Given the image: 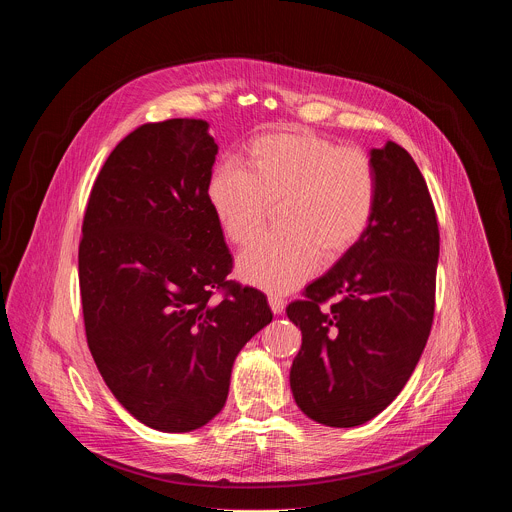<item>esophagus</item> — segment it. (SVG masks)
I'll list each match as a JSON object with an SVG mask.
<instances>
[{"instance_id":"34e87169","label":"esophagus","mask_w":512,"mask_h":512,"mask_svg":"<svg viewBox=\"0 0 512 512\" xmlns=\"http://www.w3.org/2000/svg\"><path fill=\"white\" fill-rule=\"evenodd\" d=\"M269 308L273 314H281L285 308V300L281 296H269Z\"/></svg>"}]
</instances>
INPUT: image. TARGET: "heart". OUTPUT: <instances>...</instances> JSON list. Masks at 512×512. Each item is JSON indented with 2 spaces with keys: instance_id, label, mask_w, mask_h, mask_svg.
Segmentation results:
<instances>
[{
  "instance_id": "heart-1",
  "label": "heart",
  "mask_w": 512,
  "mask_h": 512,
  "mask_svg": "<svg viewBox=\"0 0 512 512\" xmlns=\"http://www.w3.org/2000/svg\"><path fill=\"white\" fill-rule=\"evenodd\" d=\"M206 182L214 221L233 245L255 241L279 206L283 231L249 247L239 275L273 294L300 287L318 261L336 263L367 235L379 200L371 158L306 129L265 133Z\"/></svg>"
}]
</instances>
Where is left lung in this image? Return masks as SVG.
<instances>
[{
    "mask_svg": "<svg viewBox=\"0 0 512 512\" xmlns=\"http://www.w3.org/2000/svg\"><path fill=\"white\" fill-rule=\"evenodd\" d=\"M371 162L379 200L367 235L285 310L302 330L291 393L330 427L367 423L401 393L433 322L440 231L427 184L395 141Z\"/></svg>",
    "mask_w": 512,
    "mask_h": 512,
    "instance_id": "left-lung-1",
    "label": "left lung"
}]
</instances>
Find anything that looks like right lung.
<instances>
[{"label":"right lung","mask_w":512,"mask_h":512,"mask_svg":"<svg viewBox=\"0 0 512 512\" xmlns=\"http://www.w3.org/2000/svg\"><path fill=\"white\" fill-rule=\"evenodd\" d=\"M216 154L202 119L137 127L101 168L83 221L79 281L97 369L135 419L168 433L221 413L237 354L273 320L259 289L227 279L233 257L206 202Z\"/></svg>","instance_id":"add662e5"}]
</instances>
